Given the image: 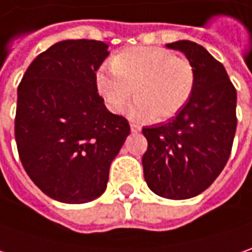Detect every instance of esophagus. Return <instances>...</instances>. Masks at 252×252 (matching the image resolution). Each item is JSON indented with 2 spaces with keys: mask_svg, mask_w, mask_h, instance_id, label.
I'll list each match as a JSON object with an SVG mask.
<instances>
[{
  "mask_svg": "<svg viewBox=\"0 0 252 252\" xmlns=\"http://www.w3.org/2000/svg\"><path fill=\"white\" fill-rule=\"evenodd\" d=\"M141 131V126L137 124H131V132H139Z\"/></svg>",
  "mask_w": 252,
  "mask_h": 252,
  "instance_id": "1",
  "label": "esophagus"
}]
</instances>
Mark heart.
I'll use <instances>...</instances> for the list:
<instances>
[{"label": "heart", "mask_w": 252, "mask_h": 252, "mask_svg": "<svg viewBox=\"0 0 252 252\" xmlns=\"http://www.w3.org/2000/svg\"><path fill=\"white\" fill-rule=\"evenodd\" d=\"M110 66L113 73H97V92L113 113H123L135 93L138 100L129 114L138 120L176 115L194 89L190 62L163 48H128L115 55Z\"/></svg>", "instance_id": "obj_1"}]
</instances>
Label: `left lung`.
Listing matches in <instances>:
<instances>
[{"mask_svg":"<svg viewBox=\"0 0 252 252\" xmlns=\"http://www.w3.org/2000/svg\"><path fill=\"white\" fill-rule=\"evenodd\" d=\"M194 69L189 101L168 123L144 126L142 157L148 188L160 197L190 199L206 190L224 169L237 128V92L224 66L190 40L168 43Z\"/></svg>","mask_w":252,"mask_h":252,"instance_id":"left-lung-1","label":"left lung"}]
</instances>
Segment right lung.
<instances>
[{
    "mask_svg": "<svg viewBox=\"0 0 252 252\" xmlns=\"http://www.w3.org/2000/svg\"><path fill=\"white\" fill-rule=\"evenodd\" d=\"M101 40H62L29 64L18 86L15 141L22 166L62 203L101 196L129 124L110 113L95 73L110 55Z\"/></svg>",
    "mask_w": 252,
    "mask_h": 252,
    "instance_id": "1",
    "label": "right lung"
}]
</instances>
